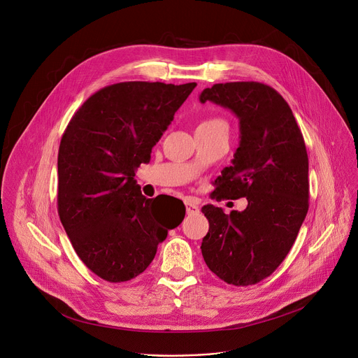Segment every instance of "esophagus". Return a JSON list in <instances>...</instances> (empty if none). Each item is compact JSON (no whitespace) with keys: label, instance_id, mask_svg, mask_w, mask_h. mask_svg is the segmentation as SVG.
Segmentation results:
<instances>
[{"label":"esophagus","instance_id":"1","mask_svg":"<svg viewBox=\"0 0 358 358\" xmlns=\"http://www.w3.org/2000/svg\"><path fill=\"white\" fill-rule=\"evenodd\" d=\"M185 208H187V214L188 215H194L200 213V207L194 203V201H187L185 203Z\"/></svg>","mask_w":358,"mask_h":358}]
</instances>
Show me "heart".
<instances>
[{
  "instance_id": "obj_1",
  "label": "heart",
  "mask_w": 358,
  "mask_h": 358,
  "mask_svg": "<svg viewBox=\"0 0 358 358\" xmlns=\"http://www.w3.org/2000/svg\"><path fill=\"white\" fill-rule=\"evenodd\" d=\"M199 127H201V128H220V127L227 128V124L221 118H207V120L201 121L199 124Z\"/></svg>"
}]
</instances>
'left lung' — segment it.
<instances>
[{
    "label": "left lung",
    "instance_id": "1",
    "mask_svg": "<svg viewBox=\"0 0 358 358\" xmlns=\"http://www.w3.org/2000/svg\"><path fill=\"white\" fill-rule=\"evenodd\" d=\"M200 101L229 108L240 121V145L214 181L213 197L248 201L230 215L211 204L201 208L210 224L201 243L204 262L225 282L257 284L282 263L307 215L306 143L289 106L267 84H214Z\"/></svg>",
    "mask_w": 358,
    "mask_h": 358
}]
</instances>
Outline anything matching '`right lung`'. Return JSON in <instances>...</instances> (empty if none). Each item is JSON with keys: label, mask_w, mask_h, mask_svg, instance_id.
<instances>
[{"label": "right lung", "mask_w": 358, "mask_h": 358, "mask_svg": "<svg viewBox=\"0 0 358 358\" xmlns=\"http://www.w3.org/2000/svg\"><path fill=\"white\" fill-rule=\"evenodd\" d=\"M196 83L147 81L101 88L77 110L58 150V215L81 262L100 278L140 275L180 218L155 217L134 180Z\"/></svg>", "instance_id": "obj_1"}]
</instances>
